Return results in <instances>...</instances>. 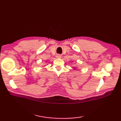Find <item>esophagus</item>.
<instances>
[{
  "label": "esophagus",
  "mask_w": 121,
  "mask_h": 121,
  "mask_svg": "<svg viewBox=\"0 0 121 121\" xmlns=\"http://www.w3.org/2000/svg\"><path fill=\"white\" fill-rule=\"evenodd\" d=\"M61 57V56L60 55H56V58H60Z\"/></svg>",
  "instance_id": "obj_1"
}]
</instances>
